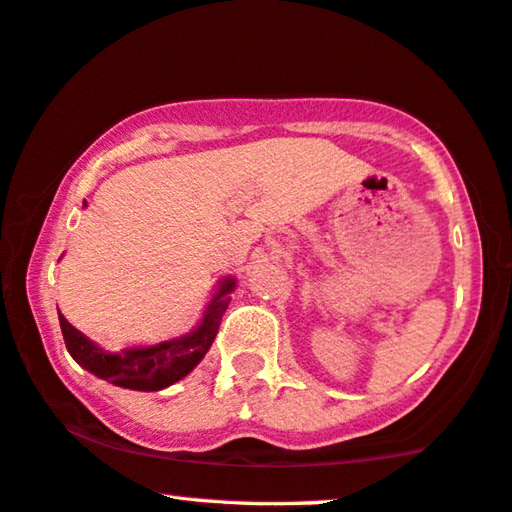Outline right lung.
<instances>
[{"instance_id": "1", "label": "right lung", "mask_w": 512, "mask_h": 512, "mask_svg": "<svg viewBox=\"0 0 512 512\" xmlns=\"http://www.w3.org/2000/svg\"><path fill=\"white\" fill-rule=\"evenodd\" d=\"M86 207V202H84ZM237 289V280H218L212 298L202 312V319L196 328L186 335L166 339V342L150 346H127L118 353L104 351L100 344L88 339L84 332L70 326L66 316L59 312V323L66 348L81 369L91 371L93 376L107 380V383L136 392H159L198 367L221 326V319L230 305V294Z\"/></svg>"}]
</instances>
